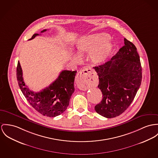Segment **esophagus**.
Instances as JSON below:
<instances>
[{"mask_svg":"<svg viewBox=\"0 0 158 158\" xmlns=\"http://www.w3.org/2000/svg\"><path fill=\"white\" fill-rule=\"evenodd\" d=\"M92 74L93 72L90 68H85L77 73L76 77V81L79 88L82 90L86 89L87 83L91 79Z\"/></svg>","mask_w":158,"mask_h":158,"instance_id":"1","label":"esophagus"}]
</instances>
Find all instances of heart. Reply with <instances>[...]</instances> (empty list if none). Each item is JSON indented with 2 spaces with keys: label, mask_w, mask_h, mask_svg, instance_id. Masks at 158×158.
<instances>
[{
  "label": "heart",
  "mask_w": 158,
  "mask_h": 158,
  "mask_svg": "<svg viewBox=\"0 0 158 158\" xmlns=\"http://www.w3.org/2000/svg\"><path fill=\"white\" fill-rule=\"evenodd\" d=\"M109 36L105 33H98L84 36L77 42V48L80 54L89 52V58L94 64H101L109 57L112 49ZM77 60L79 58H74Z\"/></svg>",
  "instance_id": "b5f03b06"
}]
</instances>
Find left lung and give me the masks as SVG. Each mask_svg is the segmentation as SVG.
<instances>
[{
	"label": "left lung",
	"instance_id": "obj_1",
	"mask_svg": "<svg viewBox=\"0 0 158 158\" xmlns=\"http://www.w3.org/2000/svg\"><path fill=\"white\" fill-rule=\"evenodd\" d=\"M124 41V46L110 61L94 67L102 93V100L94 109L108 118L117 117L127 109L141 84L142 67L136 48L125 38Z\"/></svg>",
	"mask_w": 158,
	"mask_h": 158
}]
</instances>
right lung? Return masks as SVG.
Masks as SVG:
<instances>
[{"label":"right lung","mask_w":158,"mask_h":158,"mask_svg":"<svg viewBox=\"0 0 158 158\" xmlns=\"http://www.w3.org/2000/svg\"><path fill=\"white\" fill-rule=\"evenodd\" d=\"M44 29L41 32H46ZM39 35L34 34L29 40ZM76 71L63 70L58 77L48 87L35 93L25 85L22 67L19 61L17 67V79L19 86L29 104L44 116L54 117L63 113L69 106L70 99L74 91V81Z\"/></svg>","instance_id":"1"}]
</instances>
